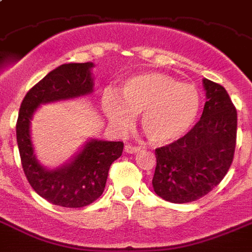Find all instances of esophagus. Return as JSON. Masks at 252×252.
I'll return each instance as SVG.
<instances>
[{
  "label": "esophagus",
  "instance_id": "obj_1",
  "mask_svg": "<svg viewBox=\"0 0 252 252\" xmlns=\"http://www.w3.org/2000/svg\"><path fill=\"white\" fill-rule=\"evenodd\" d=\"M124 151L126 153H137L141 151V148L137 147V146H132V144H126V147H124Z\"/></svg>",
  "mask_w": 252,
  "mask_h": 252
}]
</instances>
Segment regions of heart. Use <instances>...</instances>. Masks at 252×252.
<instances>
[{
  "mask_svg": "<svg viewBox=\"0 0 252 252\" xmlns=\"http://www.w3.org/2000/svg\"><path fill=\"white\" fill-rule=\"evenodd\" d=\"M202 99L194 85L180 84L168 74L147 72L126 78L119 95L106 93L102 109L119 130L130 128L141 114V126L152 143L178 141L198 118Z\"/></svg>",
  "mask_w": 252,
  "mask_h": 252,
  "instance_id": "b5f03b06",
  "label": "heart"
}]
</instances>
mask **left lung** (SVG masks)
Segmentation results:
<instances>
[{"instance_id": "obj_1", "label": "left lung", "mask_w": 252, "mask_h": 252, "mask_svg": "<svg viewBox=\"0 0 252 252\" xmlns=\"http://www.w3.org/2000/svg\"><path fill=\"white\" fill-rule=\"evenodd\" d=\"M207 101L198 123L178 141L156 148L153 190L171 203L198 200L213 190L233 161L237 111L226 89L203 80Z\"/></svg>"}]
</instances>
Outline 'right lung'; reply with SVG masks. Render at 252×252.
Segmentation results:
<instances>
[{"mask_svg":"<svg viewBox=\"0 0 252 252\" xmlns=\"http://www.w3.org/2000/svg\"><path fill=\"white\" fill-rule=\"evenodd\" d=\"M94 63H67L57 67L28 91L16 123V139L24 174L32 189L52 204L86 207L105 189L109 168L123 152V142L90 139L64 165L49 170L35 157L30 120L41 104L86 96L94 91Z\"/></svg>","mask_w":252,"mask_h":252,"instance_id":"add662e5","label":"right lung"}]
</instances>
